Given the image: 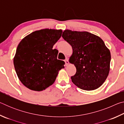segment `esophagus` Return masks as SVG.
Wrapping results in <instances>:
<instances>
[{
	"instance_id": "34e87169",
	"label": "esophagus",
	"mask_w": 124,
	"mask_h": 124,
	"mask_svg": "<svg viewBox=\"0 0 124 124\" xmlns=\"http://www.w3.org/2000/svg\"><path fill=\"white\" fill-rule=\"evenodd\" d=\"M64 62H65V63H66V66H67L69 64V61H68V58H66V60H64Z\"/></svg>"
}]
</instances>
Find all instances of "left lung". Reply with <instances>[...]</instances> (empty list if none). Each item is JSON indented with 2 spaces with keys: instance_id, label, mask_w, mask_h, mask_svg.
<instances>
[{
  "instance_id": "left-lung-1",
  "label": "left lung",
  "mask_w": 124,
  "mask_h": 124,
  "mask_svg": "<svg viewBox=\"0 0 124 124\" xmlns=\"http://www.w3.org/2000/svg\"><path fill=\"white\" fill-rule=\"evenodd\" d=\"M62 37L72 46L70 62L76 67L72 82L80 89L91 91L101 86L110 70V52L99 37L87 32L64 31Z\"/></svg>"
}]
</instances>
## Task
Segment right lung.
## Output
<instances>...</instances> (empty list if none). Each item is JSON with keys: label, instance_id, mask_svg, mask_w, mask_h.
<instances>
[{"label": "right lung", "instance_id": "obj_1", "mask_svg": "<svg viewBox=\"0 0 124 124\" xmlns=\"http://www.w3.org/2000/svg\"><path fill=\"white\" fill-rule=\"evenodd\" d=\"M61 29H44L24 37L18 44L14 64L18 79L29 89L40 91L53 84L63 61L52 49L62 35Z\"/></svg>", "mask_w": 124, "mask_h": 124}]
</instances>
